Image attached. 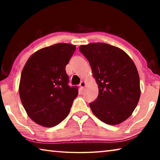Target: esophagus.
Listing matches in <instances>:
<instances>
[{
  "mask_svg": "<svg viewBox=\"0 0 160 160\" xmlns=\"http://www.w3.org/2000/svg\"><path fill=\"white\" fill-rule=\"evenodd\" d=\"M85 85H86V82H84V81H82V82H80V88L82 89V90H83L84 89V87L85 86Z\"/></svg>",
  "mask_w": 160,
  "mask_h": 160,
  "instance_id": "obj_1",
  "label": "esophagus"
}]
</instances>
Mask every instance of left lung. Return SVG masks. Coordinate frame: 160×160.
<instances>
[{
  "instance_id": "1",
  "label": "left lung",
  "mask_w": 160,
  "mask_h": 160,
  "mask_svg": "<svg viewBox=\"0 0 160 160\" xmlns=\"http://www.w3.org/2000/svg\"><path fill=\"white\" fill-rule=\"evenodd\" d=\"M98 84L92 112L109 125L123 122L133 112L140 97V78L133 61L123 50L105 43L80 47Z\"/></svg>"
}]
</instances>
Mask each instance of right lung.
<instances>
[{
    "mask_svg": "<svg viewBox=\"0 0 160 160\" xmlns=\"http://www.w3.org/2000/svg\"><path fill=\"white\" fill-rule=\"evenodd\" d=\"M75 51L74 45L56 44L29 57L21 73L19 93L24 108L39 125L53 127L67 117L78 88L68 85L66 66Z\"/></svg>",
    "mask_w": 160,
    "mask_h": 160,
    "instance_id": "1",
    "label": "right lung"
}]
</instances>
